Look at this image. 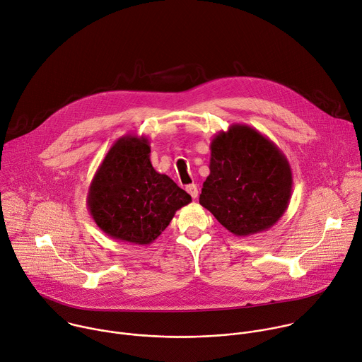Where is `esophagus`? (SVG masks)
<instances>
[{
    "label": "esophagus",
    "instance_id": "34e87169",
    "mask_svg": "<svg viewBox=\"0 0 362 362\" xmlns=\"http://www.w3.org/2000/svg\"><path fill=\"white\" fill-rule=\"evenodd\" d=\"M186 190H187V193L193 197V199H196L197 196H199V187H197V185H189V186H186Z\"/></svg>",
    "mask_w": 362,
    "mask_h": 362
}]
</instances>
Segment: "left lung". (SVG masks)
<instances>
[{
  "mask_svg": "<svg viewBox=\"0 0 362 362\" xmlns=\"http://www.w3.org/2000/svg\"><path fill=\"white\" fill-rule=\"evenodd\" d=\"M210 175L199 203L235 235L273 227L288 207L293 173L284 153L249 125L234 124L210 144Z\"/></svg>",
  "mask_w": 362,
  "mask_h": 362,
  "instance_id": "1",
  "label": "left lung"
}]
</instances>
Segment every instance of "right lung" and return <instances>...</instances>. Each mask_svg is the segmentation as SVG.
<instances>
[{
	"label": "right lung",
	"mask_w": 362,
	"mask_h": 362,
	"mask_svg": "<svg viewBox=\"0 0 362 362\" xmlns=\"http://www.w3.org/2000/svg\"><path fill=\"white\" fill-rule=\"evenodd\" d=\"M149 139H117L99 165L89 190L88 210L96 226L119 242L148 246L169 226L176 210L192 202L169 176L151 163Z\"/></svg>",
	"instance_id": "right-lung-1"
}]
</instances>
